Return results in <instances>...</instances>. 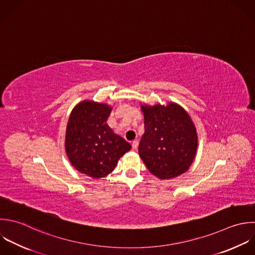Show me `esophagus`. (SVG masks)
I'll list each match as a JSON object with an SVG mask.
<instances>
[{"instance_id":"esophagus-1","label":"esophagus","mask_w":255,"mask_h":255,"mask_svg":"<svg viewBox=\"0 0 255 255\" xmlns=\"http://www.w3.org/2000/svg\"><path fill=\"white\" fill-rule=\"evenodd\" d=\"M138 145H139V141H138V140L133 141V142H132V148H133V150H137Z\"/></svg>"}]
</instances>
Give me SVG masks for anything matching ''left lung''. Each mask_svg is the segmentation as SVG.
<instances>
[{
  "label": "left lung",
  "instance_id": "8db88e82",
  "mask_svg": "<svg viewBox=\"0 0 255 255\" xmlns=\"http://www.w3.org/2000/svg\"><path fill=\"white\" fill-rule=\"evenodd\" d=\"M145 133L139 155L149 172L161 180H170L187 172L198 148L196 126L179 104L141 103Z\"/></svg>",
  "mask_w": 255,
  "mask_h": 255
}]
</instances>
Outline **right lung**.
<instances>
[{"label":"right lung","mask_w":255,"mask_h":255,"mask_svg":"<svg viewBox=\"0 0 255 255\" xmlns=\"http://www.w3.org/2000/svg\"><path fill=\"white\" fill-rule=\"evenodd\" d=\"M112 107L83 100L72 109L65 132V152L81 174L100 179L110 174L131 145L115 134L106 121Z\"/></svg>","instance_id":"right-lung-1"}]
</instances>
